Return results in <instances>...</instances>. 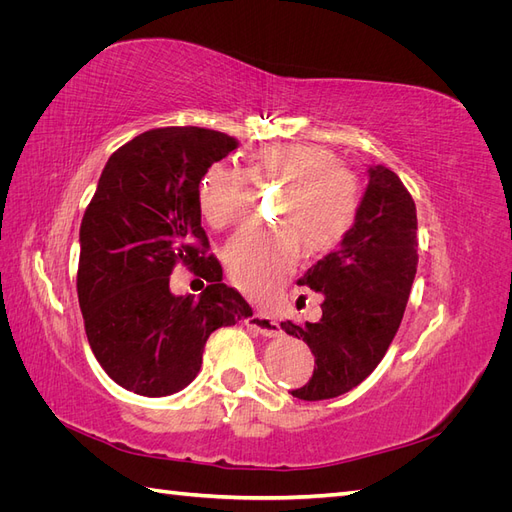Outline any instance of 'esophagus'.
I'll return each instance as SVG.
<instances>
[{"mask_svg":"<svg viewBox=\"0 0 512 512\" xmlns=\"http://www.w3.org/2000/svg\"><path fill=\"white\" fill-rule=\"evenodd\" d=\"M245 324L250 329H254L256 333H260V335H265V337H277L282 333V327H280V322H275L273 318H269V316H265V314H252V316H247L245 318Z\"/></svg>","mask_w":512,"mask_h":512,"instance_id":"obj_1","label":"esophagus"}]
</instances>
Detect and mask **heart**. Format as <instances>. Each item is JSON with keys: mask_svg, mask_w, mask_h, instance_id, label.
Wrapping results in <instances>:
<instances>
[{"mask_svg": "<svg viewBox=\"0 0 512 512\" xmlns=\"http://www.w3.org/2000/svg\"><path fill=\"white\" fill-rule=\"evenodd\" d=\"M254 183H284L275 220L284 228L245 232L226 247L230 282L258 303H269L297 267L301 245L322 256L342 243L361 211V185L335 153L312 143H271L258 147L247 166ZM247 175L226 162H213L198 181L196 200L213 228L237 224L247 205Z\"/></svg>", "mask_w": 512, "mask_h": 512, "instance_id": "b5f03b06", "label": "heart"}]
</instances>
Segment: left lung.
<instances>
[{"mask_svg":"<svg viewBox=\"0 0 512 512\" xmlns=\"http://www.w3.org/2000/svg\"><path fill=\"white\" fill-rule=\"evenodd\" d=\"M361 211L335 252L299 284L324 294L318 322H282L316 356L314 374L292 395L331 399L359 386L389 350L416 275V207L386 166H371Z\"/></svg>","mask_w":512,"mask_h":512,"instance_id":"left-lung-1","label":"left lung"}]
</instances>
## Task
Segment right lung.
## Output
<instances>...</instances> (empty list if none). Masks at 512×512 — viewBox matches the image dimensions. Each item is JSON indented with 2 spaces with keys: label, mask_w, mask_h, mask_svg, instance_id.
Instances as JSON below:
<instances>
[{
  "label": "right lung",
  "mask_w": 512,
  "mask_h": 512,
  "mask_svg": "<svg viewBox=\"0 0 512 512\" xmlns=\"http://www.w3.org/2000/svg\"><path fill=\"white\" fill-rule=\"evenodd\" d=\"M235 147L232 136L194 126L138 134L108 158L83 215L76 290L85 333L108 378L136 395L185 389L209 335L252 316L207 256L196 200L205 168ZM177 261L210 282L198 298L169 292Z\"/></svg>",
  "instance_id": "obj_1"
}]
</instances>
